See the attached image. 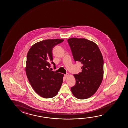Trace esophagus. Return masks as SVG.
Returning a JSON list of instances; mask_svg holds the SVG:
<instances>
[{"mask_svg":"<svg viewBox=\"0 0 128 128\" xmlns=\"http://www.w3.org/2000/svg\"><path fill=\"white\" fill-rule=\"evenodd\" d=\"M69 74H65V78H66L67 77V76H69Z\"/></svg>","mask_w":128,"mask_h":128,"instance_id":"esophagus-1","label":"esophagus"}]
</instances>
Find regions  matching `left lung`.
Returning a JSON list of instances; mask_svg holds the SVG:
<instances>
[{"instance_id": "left-lung-1", "label": "left lung", "mask_w": 128, "mask_h": 128, "mask_svg": "<svg viewBox=\"0 0 128 128\" xmlns=\"http://www.w3.org/2000/svg\"><path fill=\"white\" fill-rule=\"evenodd\" d=\"M68 42L75 61L81 62L82 72L74 74L76 84L71 88L76 98H88L98 90L104 76V59L97 45L84 38H71Z\"/></svg>"}]
</instances>
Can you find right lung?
Returning a JSON list of instances; mask_svg holds the SVG:
<instances>
[{
	"label": "right lung",
	"mask_w": 128,
	"mask_h": 128,
	"mask_svg": "<svg viewBox=\"0 0 128 128\" xmlns=\"http://www.w3.org/2000/svg\"><path fill=\"white\" fill-rule=\"evenodd\" d=\"M62 39H50L36 43L27 56L26 72L32 87L37 94L44 98L55 96L60 89L64 74L49 69L53 60L52 50Z\"/></svg>",
	"instance_id": "add662e5"
}]
</instances>
